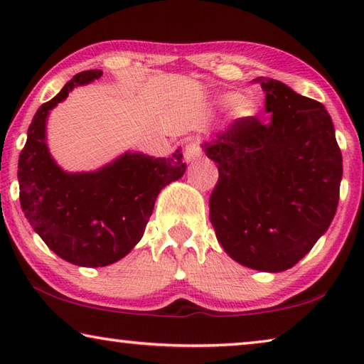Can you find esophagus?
I'll list each match as a JSON object with an SVG mask.
<instances>
[{"label": "esophagus", "mask_w": 364, "mask_h": 364, "mask_svg": "<svg viewBox=\"0 0 364 364\" xmlns=\"http://www.w3.org/2000/svg\"><path fill=\"white\" fill-rule=\"evenodd\" d=\"M202 154V143L199 138H191L186 146H184V160L186 162H193L197 157H200Z\"/></svg>", "instance_id": "1"}]
</instances>
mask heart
I'll return each instance as SVG.
<instances>
[{
    "label": "heart",
    "mask_w": 364,
    "mask_h": 364,
    "mask_svg": "<svg viewBox=\"0 0 364 364\" xmlns=\"http://www.w3.org/2000/svg\"><path fill=\"white\" fill-rule=\"evenodd\" d=\"M242 110L244 112H249V106H242Z\"/></svg>",
    "instance_id": "b5f03b06"
}]
</instances>
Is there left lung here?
Here are the masks:
<instances>
[{
    "instance_id": "left-lung-1",
    "label": "left lung",
    "mask_w": 364,
    "mask_h": 364,
    "mask_svg": "<svg viewBox=\"0 0 364 364\" xmlns=\"http://www.w3.org/2000/svg\"><path fill=\"white\" fill-rule=\"evenodd\" d=\"M254 82L267 93L268 119L242 117L205 144L220 175L210 221L232 260L278 273L301 260L334 218L342 154L321 102L278 80Z\"/></svg>"
}]
</instances>
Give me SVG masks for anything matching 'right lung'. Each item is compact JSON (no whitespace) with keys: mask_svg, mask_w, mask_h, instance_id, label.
I'll use <instances>...</instances> for the list:
<instances>
[{"mask_svg":"<svg viewBox=\"0 0 364 364\" xmlns=\"http://www.w3.org/2000/svg\"><path fill=\"white\" fill-rule=\"evenodd\" d=\"M102 75L77 73L51 101L41 104L19 156V199L28 223L54 254L78 267H106L125 257L143 237L162 188L181 178L186 164L176 151L167 159L125 154L91 173L69 175L48 152V112L77 85Z\"/></svg>","mask_w":364,"mask_h":364,"instance_id":"add662e5","label":"right lung"}]
</instances>
